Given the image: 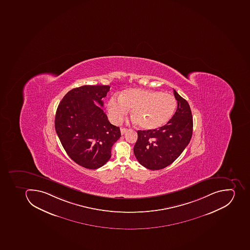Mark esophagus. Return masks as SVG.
Segmentation results:
<instances>
[{"mask_svg":"<svg viewBox=\"0 0 250 250\" xmlns=\"http://www.w3.org/2000/svg\"><path fill=\"white\" fill-rule=\"evenodd\" d=\"M120 131H121V134H124L125 133L127 132L128 129L127 128H121Z\"/></svg>","mask_w":250,"mask_h":250,"instance_id":"1","label":"esophagus"}]
</instances>
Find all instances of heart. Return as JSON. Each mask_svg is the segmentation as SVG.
I'll return each mask as SVG.
<instances>
[{"mask_svg":"<svg viewBox=\"0 0 250 250\" xmlns=\"http://www.w3.org/2000/svg\"><path fill=\"white\" fill-rule=\"evenodd\" d=\"M177 101L171 94L150 89H129L120 94V100L112 98L108 103V116L120 124L129 110L138 126L144 130H156L172 118Z\"/></svg>","mask_w":250,"mask_h":250,"instance_id":"obj_1","label":"heart"}]
</instances>
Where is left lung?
I'll return each mask as SVG.
<instances>
[{
  "label": "left lung",
  "mask_w": 250,
  "mask_h": 250,
  "mask_svg": "<svg viewBox=\"0 0 250 250\" xmlns=\"http://www.w3.org/2000/svg\"><path fill=\"white\" fill-rule=\"evenodd\" d=\"M176 112L165 126L156 130H138L134 153L142 166L161 170L172 164L185 149L193 134V117L189 103L175 89Z\"/></svg>",
  "instance_id": "1"
}]
</instances>
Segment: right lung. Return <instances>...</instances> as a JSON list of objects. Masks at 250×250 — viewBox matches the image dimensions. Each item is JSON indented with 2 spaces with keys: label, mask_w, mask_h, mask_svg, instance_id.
<instances>
[{
  "label": "right lung",
  "mask_w": 250,
  "mask_h": 250,
  "mask_svg": "<svg viewBox=\"0 0 250 250\" xmlns=\"http://www.w3.org/2000/svg\"><path fill=\"white\" fill-rule=\"evenodd\" d=\"M109 85H83L70 90L56 112L55 129L72 161L88 169L105 165L120 138V127L110 124L102 107ZM97 102L101 107L95 104Z\"/></svg>",
  "instance_id": "obj_1"
}]
</instances>
